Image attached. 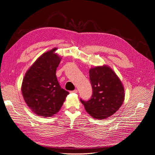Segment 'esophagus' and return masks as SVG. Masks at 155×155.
<instances>
[{"instance_id":"obj_1","label":"esophagus","mask_w":155,"mask_h":155,"mask_svg":"<svg viewBox=\"0 0 155 155\" xmlns=\"http://www.w3.org/2000/svg\"><path fill=\"white\" fill-rule=\"evenodd\" d=\"M71 92H72V93H77V92H78V90H77V89H74V90L72 91Z\"/></svg>"}]
</instances>
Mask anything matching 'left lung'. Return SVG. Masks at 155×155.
<instances>
[{"instance_id": "left-lung-1", "label": "left lung", "mask_w": 155, "mask_h": 155, "mask_svg": "<svg viewBox=\"0 0 155 155\" xmlns=\"http://www.w3.org/2000/svg\"><path fill=\"white\" fill-rule=\"evenodd\" d=\"M93 94L88 101H81L86 111L97 119L111 116L120 107L124 100L122 82L112 69L106 66L89 70Z\"/></svg>"}]
</instances>
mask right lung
I'll return each instance as SVG.
<instances>
[{
  "label": "right lung",
  "instance_id": "1",
  "mask_svg": "<svg viewBox=\"0 0 155 155\" xmlns=\"http://www.w3.org/2000/svg\"><path fill=\"white\" fill-rule=\"evenodd\" d=\"M57 48L42 54L28 69L22 85L25 102L37 115L51 117L62 106L69 92L61 87L56 70L61 58Z\"/></svg>",
  "mask_w": 155,
  "mask_h": 155
}]
</instances>
